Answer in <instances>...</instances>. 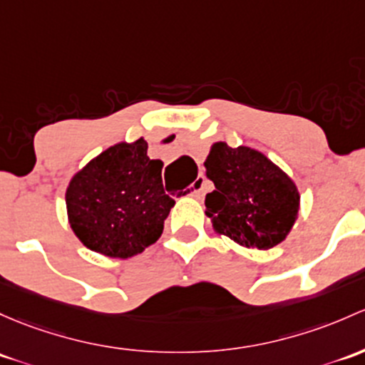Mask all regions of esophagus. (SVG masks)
<instances>
[{
	"instance_id": "1",
	"label": "esophagus",
	"mask_w": 365,
	"mask_h": 365,
	"mask_svg": "<svg viewBox=\"0 0 365 365\" xmlns=\"http://www.w3.org/2000/svg\"><path fill=\"white\" fill-rule=\"evenodd\" d=\"M205 182H206L205 176H197V178H195L194 189H192V192H190V194L194 195V197H201L202 189H205Z\"/></svg>"
}]
</instances>
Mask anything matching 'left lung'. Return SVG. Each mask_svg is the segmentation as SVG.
Masks as SVG:
<instances>
[{
	"mask_svg": "<svg viewBox=\"0 0 365 365\" xmlns=\"http://www.w3.org/2000/svg\"><path fill=\"white\" fill-rule=\"evenodd\" d=\"M205 168L215 183L205 199L215 232L259 250H269L285 240L301 201L285 171L255 148H232L224 141L212 145Z\"/></svg>",
	"mask_w": 365,
	"mask_h": 365,
	"instance_id": "1",
	"label": "left lung"
}]
</instances>
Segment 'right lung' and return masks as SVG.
Wrapping results in <instances>:
<instances>
[{
  "mask_svg": "<svg viewBox=\"0 0 365 365\" xmlns=\"http://www.w3.org/2000/svg\"><path fill=\"white\" fill-rule=\"evenodd\" d=\"M148 143L113 145L75 173L66 189L68 220L92 252L129 259L155 243L175 199L164 192L163 160Z\"/></svg>",
  "mask_w": 365,
  "mask_h": 365,
  "instance_id": "right-lung-1",
  "label": "right lung"
}]
</instances>
